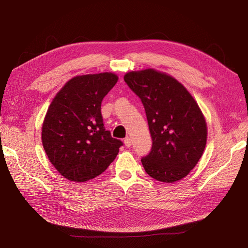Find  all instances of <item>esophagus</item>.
<instances>
[{"mask_svg": "<svg viewBox=\"0 0 248 248\" xmlns=\"http://www.w3.org/2000/svg\"><path fill=\"white\" fill-rule=\"evenodd\" d=\"M124 142L125 147H127V148H129V147L132 146V140L129 139V138H125V139H124Z\"/></svg>", "mask_w": 248, "mask_h": 248, "instance_id": "34e87169", "label": "esophagus"}]
</instances>
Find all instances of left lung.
Masks as SVG:
<instances>
[{
  "instance_id": "obj_1",
  "label": "left lung",
  "mask_w": 248,
  "mask_h": 248,
  "mask_svg": "<svg viewBox=\"0 0 248 248\" xmlns=\"http://www.w3.org/2000/svg\"><path fill=\"white\" fill-rule=\"evenodd\" d=\"M146 110L153 146L141 159L155 180L175 183L197 165L207 142V124L197 101L176 78L153 68L124 76Z\"/></svg>"
}]
</instances>
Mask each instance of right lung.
I'll list each match as a JSON object with an SVG mask.
<instances>
[{
    "label": "right lung",
    "mask_w": 248,
    "mask_h": 248,
    "mask_svg": "<svg viewBox=\"0 0 248 248\" xmlns=\"http://www.w3.org/2000/svg\"><path fill=\"white\" fill-rule=\"evenodd\" d=\"M119 80L112 72L77 75L52 99L41 139L51 164L65 179L86 182L107 170L123 142L104 128L101 101Z\"/></svg>",
    "instance_id": "add662e5"
}]
</instances>
